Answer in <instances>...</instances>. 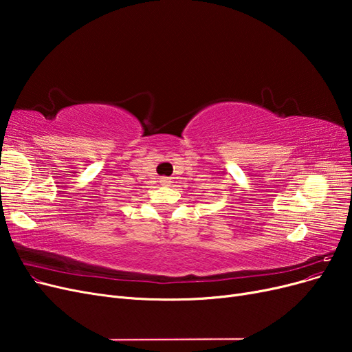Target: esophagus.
<instances>
[{
	"label": "esophagus",
	"instance_id": "obj_1",
	"mask_svg": "<svg viewBox=\"0 0 352 352\" xmlns=\"http://www.w3.org/2000/svg\"><path fill=\"white\" fill-rule=\"evenodd\" d=\"M170 182H172V180H170V179H168V177H166V176L160 177V184H163V185H170Z\"/></svg>",
	"mask_w": 352,
	"mask_h": 352
}]
</instances>
